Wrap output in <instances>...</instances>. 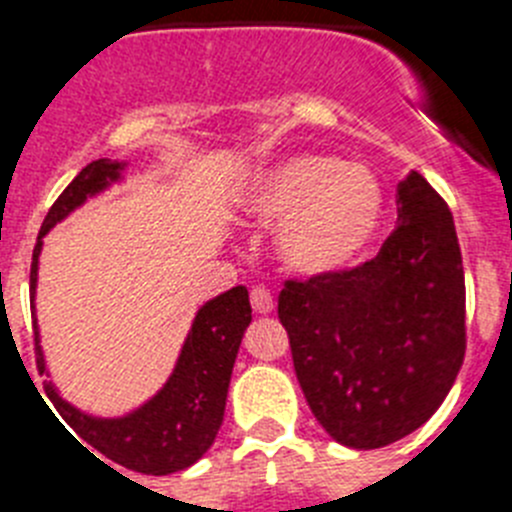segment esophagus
<instances>
[{"label":"esophagus","mask_w":512,"mask_h":512,"mask_svg":"<svg viewBox=\"0 0 512 512\" xmlns=\"http://www.w3.org/2000/svg\"><path fill=\"white\" fill-rule=\"evenodd\" d=\"M251 305L259 315H271V312H274V297H271L269 289L256 287L251 289Z\"/></svg>","instance_id":"obj_1"}]
</instances>
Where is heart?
Segmentation results:
<instances>
[{"instance_id": "heart-1", "label": "heart", "mask_w": 512, "mask_h": 512, "mask_svg": "<svg viewBox=\"0 0 512 512\" xmlns=\"http://www.w3.org/2000/svg\"><path fill=\"white\" fill-rule=\"evenodd\" d=\"M253 228L274 230V256L300 279H328L364 259L384 220V189L361 164L295 153L253 171L238 197Z\"/></svg>"}]
</instances>
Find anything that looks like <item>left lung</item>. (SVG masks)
Here are the masks:
<instances>
[{
  "instance_id": "obj_1",
  "label": "left lung",
  "mask_w": 512,
  "mask_h": 512,
  "mask_svg": "<svg viewBox=\"0 0 512 512\" xmlns=\"http://www.w3.org/2000/svg\"><path fill=\"white\" fill-rule=\"evenodd\" d=\"M297 382L312 415L348 449L418 431L464 361V266L449 207L410 171L397 228L377 259L279 295Z\"/></svg>"
}]
</instances>
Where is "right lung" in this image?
Instances as JSON below:
<instances>
[{"mask_svg": "<svg viewBox=\"0 0 512 512\" xmlns=\"http://www.w3.org/2000/svg\"><path fill=\"white\" fill-rule=\"evenodd\" d=\"M125 169H128V161H112V158L92 161L87 169H81V174L69 187L63 189L56 205L45 215L33 251V266H30L33 310L43 238L51 233L53 225L66 220L84 202L107 192L112 184H120L125 179ZM248 325H251V302H248L246 287L238 284L223 295L207 300L194 315L192 328H189L179 359L174 364V372L169 374L164 387L128 413L110 415V418L87 413L66 400L53 384V379L43 382L45 395L53 402L63 423L81 438V443H87L84 446L87 451L92 448L102 459H110L120 467L140 474L161 477V474L182 472L207 454L220 425H223L230 374H233L235 356H238ZM33 328L38 369L40 374L51 377L48 366H45L43 346H40L38 318H33Z\"/></svg>", "mask_w": 512, "mask_h": 512, "instance_id": "add662e5", "label": "right lung"}]
</instances>
